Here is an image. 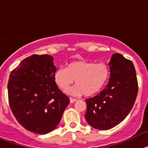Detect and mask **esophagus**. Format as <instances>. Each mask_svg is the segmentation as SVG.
Returning a JSON list of instances; mask_svg holds the SVG:
<instances>
[{"instance_id": "esophagus-1", "label": "esophagus", "mask_w": 148, "mask_h": 148, "mask_svg": "<svg viewBox=\"0 0 148 148\" xmlns=\"http://www.w3.org/2000/svg\"><path fill=\"white\" fill-rule=\"evenodd\" d=\"M70 102H71V103H74L75 101H76L77 99H73V98H70Z\"/></svg>"}]
</instances>
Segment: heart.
I'll use <instances>...</instances> for the list:
<instances>
[{"label":"heart","instance_id":"b5f03b06","mask_svg":"<svg viewBox=\"0 0 148 148\" xmlns=\"http://www.w3.org/2000/svg\"><path fill=\"white\" fill-rule=\"evenodd\" d=\"M110 73L109 66L104 63L76 60L68 63L65 68L56 70L53 79L63 91H66L75 80L76 85L68 90V93L91 96L104 87L109 79Z\"/></svg>","mask_w":148,"mask_h":148}]
</instances>
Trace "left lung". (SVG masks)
<instances>
[{"label":"left lung","mask_w":148,"mask_h":148,"mask_svg":"<svg viewBox=\"0 0 148 148\" xmlns=\"http://www.w3.org/2000/svg\"><path fill=\"white\" fill-rule=\"evenodd\" d=\"M109 66L110 77L105 88L86 99V120L92 127L103 130L113 128L126 118L138 93L136 73L130 60L115 53Z\"/></svg>","instance_id":"left-lung-1"}]
</instances>
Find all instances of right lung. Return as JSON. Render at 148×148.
<instances>
[{
    "instance_id": "add662e5",
    "label": "right lung",
    "mask_w": 148,
    "mask_h": 148,
    "mask_svg": "<svg viewBox=\"0 0 148 148\" xmlns=\"http://www.w3.org/2000/svg\"><path fill=\"white\" fill-rule=\"evenodd\" d=\"M53 60L49 55L29 56L11 72L8 82L13 115L23 127L38 134L53 131L70 103L54 82Z\"/></svg>"
}]
</instances>
